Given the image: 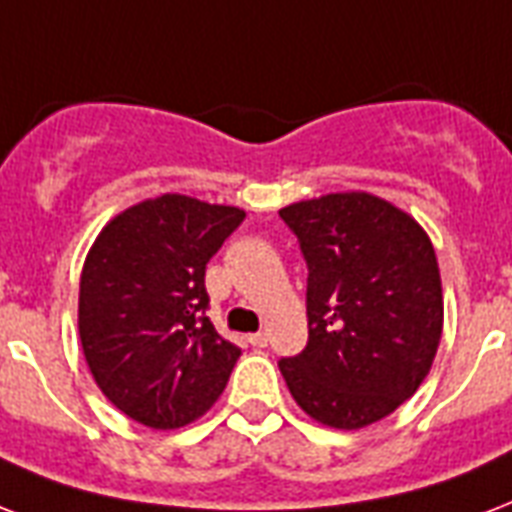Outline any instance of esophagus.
Segmentation results:
<instances>
[{
  "mask_svg": "<svg viewBox=\"0 0 512 512\" xmlns=\"http://www.w3.org/2000/svg\"><path fill=\"white\" fill-rule=\"evenodd\" d=\"M249 343H252V346H257V349H265V346H268V335L265 333L249 335Z\"/></svg>",
  "mask_w": 512,
  "mask_h": 512,
  "instance_id": "obj_1",
  "label": "esophagus"
}]
</instances>
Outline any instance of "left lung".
Here are the masks:
<instances>
[{
    "label": "left lung",
    "mask_w": 512,
    "mask_h": 512,
    "mask_svg": "<svg viewBox=\"0 0 512 512\" xmlns=\"http://www.w3.org/2000/svg\"><path fill=\"white\" fill-rule=\"evenodd\" d=\"M279 217L308 265V343L279 370L314 421L368 427L419 389L438 354L443 287L432 241L370 193L298 201Z\"/></svg>",
    "instance_id": "8db88e82"
}]
</instances>
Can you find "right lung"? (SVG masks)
I'll return each instance as SVG.
<instances>
[{
	"mask_svg": "<svg viewBox=\"0 0 512 512\" xmlns=\"http://www.w3.org/2000/svg\"><path fill=\"white\" fill-rule=\"evenodd\" d=\"M244 209L166 193L128 206L93 241L77 325L88 368L117 411L185 427L222 395L241 357L206 317V263Z\"/></svg>",
	"mask_w": 512,
	"mask_h": 512,
	"instance_id": "add662e5",
	"label": "right lung"
}]
</instances>
